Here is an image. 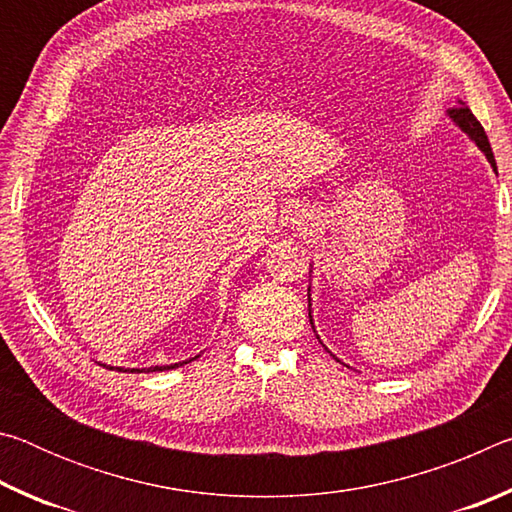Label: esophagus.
Returning a JSON list of instances; mask_svg holds the SVG:
<instances>
[{"label": "esophagus", "instance_id": "34e87169", "mask_svg": "<svg viewBox=\"0 0 512 512\" xmlns=\"http://www.w3.org/2000/svg\"><path fill=\"white\" fill-rule=\"evenodd\" d=\"M293 223H298V221H293Z\"/></svg>", "mask_w": 512, "mask_h": 512}]
</instances>
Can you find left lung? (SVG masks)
<instances>
[{"mask_svg":"<svg viewBox=\"0 0 512 512\" xmlns=\"http://www.w3.org/2000/svg\"><path fill=\"white\" fill-rule=\"evenodd\" d=\"M449 117L454 119V124L461 128L463 133L470 135V140H474V144L479 146V149L485 153V158L492 164V169L497 171V162H495V155H492V146L488 142V135H485L483 126L479 124V119L472 115V110L467 106H458V108H449ZM309 318H311V311H309Z\"/></svg>","mask_w":512,"mask_h":512,"instance_id":"1","label":"left lung"}]
</instances>
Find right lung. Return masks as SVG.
I'll return each mask as SVG.
<instances>
[{"instance_id":"add662e5","label":"right lung","mask_w":512,"mask_h":512,"mask_svg":"<svg viewBox=\"0 0 512 512\" xmlns=\"http://www.w3.org/2000/svg\"><path fill=\"white\" fill-rule=\"evenodd\" d=\"M189 361H192V359H189ZM189 361H183V363H171V366H153V368H142V370H140V368H133L131 372H155V370H171V368L185 366V363H189ZM106 368H108V366H106ZM110 370H112V368H110ZM117 370L121 372V370H124V368H117ZM124 372H126V370H124Z\"/></svg>"}]
</instances>
